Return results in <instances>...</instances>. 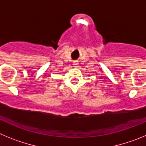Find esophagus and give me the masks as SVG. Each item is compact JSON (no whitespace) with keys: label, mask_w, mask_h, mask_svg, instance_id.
I'll list each match as a JSON object with an SVG mask.
<instances>
[{"label":"esophagus","mask_w":146,"mask_h":146,"mask_svg":"<svg viewBox=\"0 0 146 146\" xmlns=\"http://www.w3.org/2000/svg\"><path fill=\"white\" fill-rule=\"evenodd\" d=\"M73 65H74L75 67H77V66H78V61H73Z\"/></svg>","instance_id":"esophagus-1"}]
</instances>
